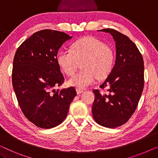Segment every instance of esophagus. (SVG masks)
Segmentation results:
<instances>
[{
  "label": "esophagus",
  "mask_w": 158,
  "mask_h": 158,
  "mask_svg": "<svg viewBox=\"0 0 158 158\" xmlns=\"http://www.w3.org/2000/svg\"><path fill=\"white\" fill-rule=\"evenodd\" d=\"M76 91H77V94H81L82 92H84V90H82V89H77Z\"/></svg>",
  "instance_id": "obj_1"
}]
</instances>
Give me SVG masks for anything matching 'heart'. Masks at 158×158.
Returning <instances> with one entry per match:
<instances>
[{"label": "heart", "mask_w": 158, "mask_h": 158, "mask_svg": "<svg viewBox=\"0 0 158 158\" xmlns=\"http://www.w3.org/2000/svg\"><path fill=\"white\" fill-rule=\"evenodd\" d=\"M83 69L69 79L70 86L85 89L94 83L96 78L103 79L114 67V53L104 42L93 37H86L75 41L70 49H63L57 56V62L68 76L76 72L79 62Z\"/></svg>", "instance_id": "heart-1"}]
</instances>
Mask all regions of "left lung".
Segmentation results:
<instances>
[{
  "instance_id": "left-lung-1",
  "label": "left lung",
  "mask_w": 158,
  "mask_h": 158,
  "mask_svg": "<svg viewBox=\"0 0 158 158\" xmlns=\"http://www.w3.org/2000/svg\"><path fill=\"white\" fill-rule=\"evenodd\" d=\"M109 32L116 42V57L114 67L99 87L107 93L93 90L94 119L98 124L114 128L128 121L135 112L144 87V62L135 43L128 37L114 29Z\"/></svg>"
}]
</instances>
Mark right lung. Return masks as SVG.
I'll return each mask as SVG.
<instances>
[{"label":"right lung","instance_id":"1","mask_svg":"<svg viewBox=\"0 0 158 158\" xmlns=\"http://www.w3.org/2000/svg\"><path fill=\"white\" fill-rule=\"evenodd\" d=\"M72 37L63 32L42 30L25 40L13 60L12 82L25 116L41 128H52L66 118L77 95L74 87L55 90L64 78L57 62V53Z\"/></svg>","mask_w":158,"mask_h":158}]
</instances>
